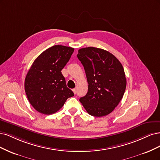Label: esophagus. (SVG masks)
Returning a JSON list of instances; mask_svg holds the SVG:
<instances>
[{
    "mask_svg": "<svg viewBox=\"0 0 160 160\" xmlns=\"http://www.w3.org/2000/svg\"><path fill=\"white\" fill-rule=\"evenodd\" d=\"M72 90H73V92H74V93L76 94V88H74V89H73Z\"/></svg>",
    "mask_w": 160,
    "mask_h": 160,
    "instance_id": "34e87169",
    "label": "esophagus"
}]
</instances>
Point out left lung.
Wrapping results in <instances>:
<instances>
[{
  "label": "left lung",
  "mask_w": 160,
  "mask_h": 160,
  "mask_svg": "<svg viewBox=\"0 0 160 160\" xmlns=\"http://www.w3.org/2000/svg\"><path fill=\"white\" fill-rule=\"evenodd\" d=\"M77 57L84 66L88 84L87 94L80 102L91 116L110 114L122 99L126 87L120 62L108 51L95 47L80 49Z\"/></svg>",
  "instance_id": "8db88e82"
}]
</instances>
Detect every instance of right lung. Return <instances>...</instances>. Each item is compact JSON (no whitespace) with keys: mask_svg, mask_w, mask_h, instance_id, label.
I'll return each mask as SVG.
<instances>
[{"mask_svg":"<svg viewBox=\"0 0 160 160\" xmlns=\"http://www.w3.org/2000/svg\"><path fill=\"white\" fill-rule=\"evenodd\" d=\"M74 49L55 45L37 58L24 81L28 100L41 114H52L58 111L73 92L67 88L61 70L69 61Z\"/></svg>","mask_w":160,"mask_h":160,"instance_id":"add662e5","label":"right lung"}]
</instances>
